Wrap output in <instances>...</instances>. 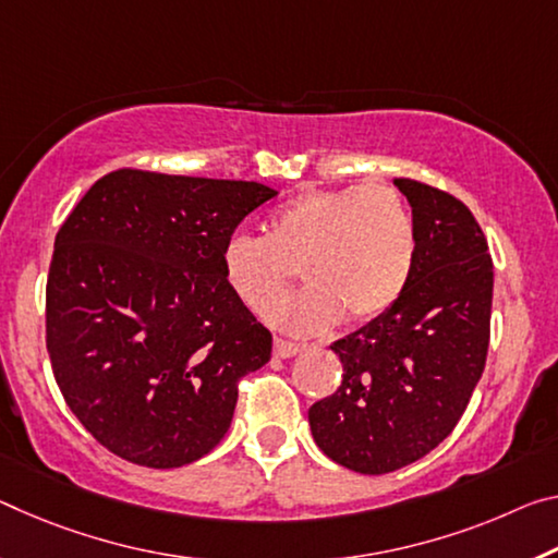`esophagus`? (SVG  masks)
Instances as JSON below:
<instances>
[{"instance_id":"esophagus-1","label":"esophagus","mask_w":558,"mask_h":558,"mask_svg":"<svg viewBox=\"0 0 558 558\" xmlns=\"http://www.w3.org/2000/svg\"><path fill=\"white\" fill-rule=\"evenodd\" d=\"M300 350H303V348H300V344L288 342V340H280V338H276V344H272V352H276V357H282V360L295 357Z\"/></svg>"}]
</instances>
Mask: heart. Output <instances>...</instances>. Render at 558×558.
<instances>
[{"label":"heart","mask_w":558,"mask_h":558,"mask_svg":"<svg viewBox=\"0 0 558 558\" xmlns=\"http://www.w3.org/2000/svg\"><path fill=\"white\" fill-rule=\"evenodd\" d=\"M226 282L255 315H268L296 272L311 291L272 313L288 332L362 325L397 305L417 263V226L387 183L313 189L268 218V235L233 233L220 253Z\"/></svg>","instance_id":"b5f03b06"}]
</instances>
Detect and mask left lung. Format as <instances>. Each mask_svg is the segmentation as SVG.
Here are the masks:
<instances>
[{
  "label": "left lung",
  "mask_w": 558,
  "mask_h": 558,
  "mask_svg": "<svg viewBox=\"0 0 558 558\" xmlns=\"http://www.w3.org/2000/svg\"><path fill=\"white\" fill-rule=\"evenodd\" d=\"M417 226L404 295L332 344L338 392L307 412L323 452L360 474L417 462L462 417L489 350L494 265L472 210L452 193L395 179Z\"/></svg>",
  "instance_id": "1"
}]
</instances>
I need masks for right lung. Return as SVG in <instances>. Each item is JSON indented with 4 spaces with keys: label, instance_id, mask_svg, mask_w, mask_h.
<instances>
[{
    "label": "right lung",
    "instance_id": "right-lung-1",
    "mask_svg": "<svg viewBox=\"0 0 558 558\" xmlns=\"http://www.w3.org/2000/svg\"><path fill=\"white\" fill-rule=\"evenodd\" d=\"M255 181L106 173L54 241L47 350L69 410L126 462L173 470L231 427L238 383L272 335L223 276L241 220L276 198Z\"/></svg>",
    "mask_w": 558,
    "mask_h": 558
}]
</instances>
